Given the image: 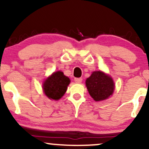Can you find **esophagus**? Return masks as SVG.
Returning <instances> with one entry per match:
<instances>
[{
    "mask_svg": "<svg viewBox=\"0 0 149 149\" xmlns=\"http://www.w3.org/2000/svg\"><path fill=\"white\" fill-rule=\"evenodd\" d=\"M82 78H74V81L77 83H80L82 82Z\"/></svg>",
    "mask_w": 149,
    "mask_h": 149,
    "instance_id": "1",
    "label": "esophagus"
}]
</instances>
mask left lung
Segmentation results:
<instances>
[{
    "instance_id": "obj_1",
    "label": "left lung",
    "mask_w": 149,
    "mask_h": 149,
    "mask_svg": "<svg viewBox=\"0 0 149 149\" xmlns=\"http://www.w3.org/2000/svg\"><path fill=\"white\" fill-rule=\"evenodd\" d=\"M85 83L89 94L97 102L109 98L114 90L112 78L102 71H94Z\"/></svg>"
}]
</instances>
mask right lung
<instances>
[{"instance_id":"1","label":"right lung","mask_w":149,"mask_h":149,"mask_svg":"<svg viewBox=\"0 0 149 149\" xmlns=\"http://www.w3.org/2000/svg\"><path fill=\"white\" fill-rule=\"evenodd\" d=\"M70 83V79L61 71L54 73L43 84V91L49 99L58 100L64 95Z\"/></svg>"}]
</instances>
